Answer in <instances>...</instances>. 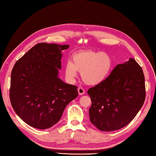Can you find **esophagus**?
<instances>
[{
	"label": "esophagus",
	"instance_id": "34e87169",
	"mask_svg": "<svg viewBox=\"0 0 156 156\" xmlns=\"http://www.w3.org/2000/svg\"><path fill=\"white\" fill-rule=\"evenodd\" d=\"M78 94L80 95H82V94H85V90H84V88L82 87H79L78 88Z\"/></svg>",
	"mask_w": 156,
	"mask_h": 156
}]
</instances>
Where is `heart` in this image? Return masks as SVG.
<instances>
[{
    "instance_id": "heart-1",
    "label": "heart",
    "mask_w": 156,
    "mask_h": 156,
    "mask_svg": "<svg viewBox=\"0 0 156 156\" xmlns=\"http://www.w3.org/2000/svg\"><path fill=\"white\" fill-rule=\"evenodd\" d=\"M73 62L69 61L66 65V76L69 80H74L77 71L81 72L83 81L87 84L95 86L101 84L106 78L112 68L111 56L102 51L84 50L73 55Z\"/></svg>"
}]
</instances>
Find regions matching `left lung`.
Listing matches in <instances>:
<instances>
[{
  "mask_svg": "<svg viewBox=\"0 0 156 156\" xmlns=\"http://www.w3.org/2000/svg\"><path fill=\"white\" fill-rule=\"evenodd\" d=\"M92 105L90 122L99 130L112 131L125 127L135 118L145 98V77L133 58L118 64L110 75L88 89Z\"/></svg>",
  "mask_w": 156,
  "mask_h": 156,
  "instance_id": "8db88e82",
  "label": "left lung"
}]
</instances>
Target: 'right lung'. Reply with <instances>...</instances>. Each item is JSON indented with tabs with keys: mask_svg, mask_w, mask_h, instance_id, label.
Returning <instances> with one entry per match:
<instances>
[{
	"mask_svg": "<svg viewBox=\"0 0 156 156\" xmlns=\"http://www.w3.org/2000/svg\"><path fill=\"white\" fill-rule=\"evenodd\" d=\"M69 45L40 43L16 61L11 76L9 94L16 114L27 125L50 128L60 120L77 87L58 78L62 51Z\"/></svg>",
	"mask_w": 156,
	"mask_h": 156,
	"instance_id": "right-lung-1",
	"label": "right lung"
}]
</instances>
